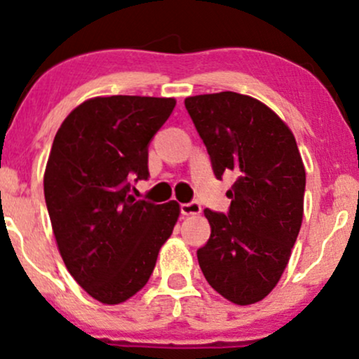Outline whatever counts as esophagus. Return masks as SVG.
Returning <instances> with one entry per match:
<instances>
[{"label": "esophagus", "mask_w": 359, "mask_h": 359, "mask_svg": "<svg viewBox=\"0 0 359 359\" xmlns=\"http://www.w3.org/2000/svg\"><path fill=\"white\" fill-rule=\"evenodd\" d=\"M180 211H182L184 216H199L203 208H201L199 203H187L180 205Z\"/></svg>", "instance_id": "34e87169"}]
</instances>
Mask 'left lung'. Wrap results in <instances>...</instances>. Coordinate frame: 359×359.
<instances>
[{"label":"left lung","instance_id":"1","mask_svg":"<svg viewBox=\"0 0 359 359\" xmlns=\"http://www.w3.org/2000/svg\"><path fill=\"white\" fill-rule=\"evenodd\" d=\"M185 108L208 147L214 174L238 177L228 214L204 209L211 238L197 250L205 280L238 306L263 300L290 259L304 217L306 168L282 118L245 94H199Z\"/></svg>","mask_w":359,"mask_h":359}]
</instances>
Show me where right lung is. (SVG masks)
Listing matches in <instances>:
<instances>
[{"label": "right lung", "instance_id": "1", "mask_svg": "<svg viewBox=\"0 0 359 359\" xmlns=\"http://www.w3.org/2000/svg\"><path fill=\"white\" fill-rule=\"evenodd\" d=\"M174 97H90L53 138L43 192L57 248L93 299L116 306L147 285L180 214L177 201L128 196L148 177V143L175 108Z\"/></svg>", "mask_w": 359, "mask_h": 359}]
</instances>
